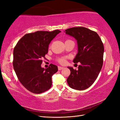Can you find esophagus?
Returning <instances> with one entry per match:
<instances>
[{
  "label": "esophagus",
  "instance_id": "obj_1",
  "mask_svg": "<svg viewBox=\"0 0 120 120\" xmlns=\"http://www.w3.org/2000/svg\"><path fill=\"white\" fill-rule=\"evenodd\" d=\"M64 68L63 67H58V70H61L62 69H63Z\"/></svg>",
  "mask_w": 120,
  "mask_h": 120
}]
</instances>
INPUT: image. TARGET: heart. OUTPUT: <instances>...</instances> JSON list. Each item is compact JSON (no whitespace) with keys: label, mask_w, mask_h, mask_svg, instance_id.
I'll return each instance as SVG.
<instances>
[{"label":"heart","mask_w":120,"mask_h":120,"mask_svg":"<svg viewBox=\"0 0 120 120\" xmlns=\"http://www.w3.org/2000/svg\"><path fill=\"white\" fill-rule=\"evenodd\" d=\"M58 61L59 62L61 63V64H64V63L65 62V58L64 57L60 58L58 59Z\"/></svg>","instance_id":"1"}]
</instances>
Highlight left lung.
<instances>
[{"instance_id": "8db88e82", "label": "left lung", "mask_w": 120, "mask_h": 120, "mask_svg": "<svg viewBox=\"0 0 120 120\" xmlns=\"http://www.w3.org/2000/svg\"><path fill=\"white\" fill-rule=\"evenodd\" d=\"M64 32L77 41L78 52L73 62L80 63L78 70L68 67L71 71L68 83L73 89L85 90L94 82L101 72L103 63V44L96 32L86 28L73 27Z\"/></svg>"}]
</instances>
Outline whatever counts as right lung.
Listing matches in <instances>:
<instances>
[{
  "label": "right lung",
  "instance_id": "right-lung-1",
  "mask_svg": "<svg viewBox=\"0 0 120 120\" xmlns=\"http://www.w3.org/2000/svg\"><path fill=\"white\" fill-rule=\"evenodd\" d=\"M60 32L55 30L26 34L14 48V70L21 83L31 92L43 93L52 85V76L58 71V67L50 64L47 68H42V59L47 53L50 42Z\"/></svg>",
  "mask_w": 120,
  "mask_h": 120
}]
</instances>
